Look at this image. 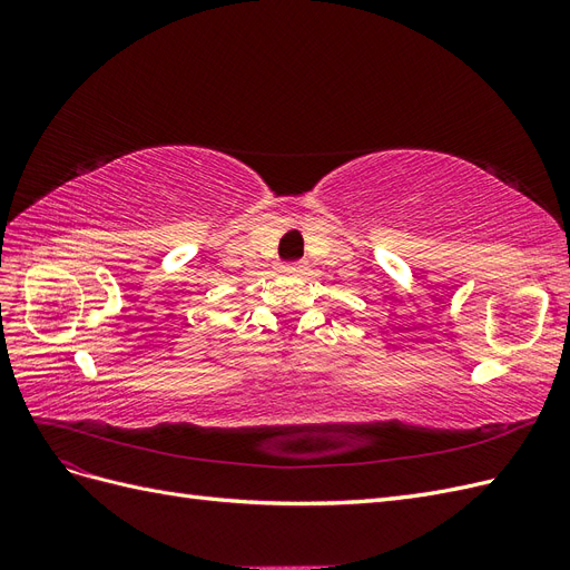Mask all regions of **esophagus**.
Masks as SVG:
<instances>
[{"instance_id": "34e87169", "label": "esophagus", "mask_w": 570, "mask_h": 570, "mask_svg": "<svg viewBox=\"0 0 570 570\" xmlns=\"http://www.w3.org/2000/svg\"><path fill=\"white\" fill-rule=\"evenodd\" d=\"M304 268H306V266L299 264V262H297V264H283V266H281V273H283V275H302Z\"/></svg>"}]
</instances>
